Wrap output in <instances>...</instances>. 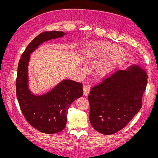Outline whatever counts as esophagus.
<instances>
[{"mask_svg":"<svg viewBox=\"0 0 158 158\" xmlns=\"http://www.w3.org/2000/svg\"><path fill=\"white\" fill-rule=\"evenodd\" d=\"M90 85L89 84H84L83 85V90H84V94L85 95H88L90 91Z\"/></svg>","mask_w":158,"mask_h":158,"instance_id":"34e87169","label":"esophagus"}]
</instances>
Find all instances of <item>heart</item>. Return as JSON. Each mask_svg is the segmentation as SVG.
<instances>
[{
  "label": "heart",
  "mask_w": 158,
  "mask_h": 158,
  "mask_svg": "<svg viewBox=\"0 0 158 158\" xmlns=\"http://www.w3.org/2000/svg\"><path fill=\"white\" fill-rule=\"evenodd\" d=\"M92 53L98 56L110 55L109 58L99 63L96 73L101 76L109 74L123 58L124 52L121 47L109 42H98L92 47Z\"/></svg>",
  "instance_id": "obj_1"
}]
</instances>
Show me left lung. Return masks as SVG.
Listing matches in <instances>:
<instances>
[{"instance_id":"left-lung-1","label":"left lung","mask_w":158,"mask_h":158,"mask_svg":"<svg viewBox=\"0 0 158 158\" xmlns=\"http://www.w3.org/2000/svg\"><path fill=\"white\" fill-rule=\"evenodd\" d=\"M148 78L135 65L114 72L93 86L88 98L89 121L95 130L110 135L125 127L142 107Z\"/></svg>"}]
</instances>
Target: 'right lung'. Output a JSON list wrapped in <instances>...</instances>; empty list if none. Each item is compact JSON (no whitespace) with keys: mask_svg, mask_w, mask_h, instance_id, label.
Listing matches in <instances>:
<instances>
[{"mask_svg":"<svg viewBox=\"0 0 158 158\" xmlns=\"http://www.w3.org/2000/svg\"><path fill=\"white\" fill-rule=\"evenodd\" d=\"M64 34L59 31L41 33L27 46L18 65L16 97L22 114L31 126L46 134L57 133L65 128L68 109L76 99L82 96L83 84L64 80L49 93L35 96L27 88V65L30 54L40 44Z\"/></svg>","mask_w":158,"mask_h":158,"instance_id":"right-lung-1","label":"right lung"}]
</instances>
